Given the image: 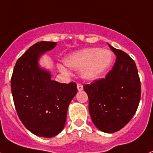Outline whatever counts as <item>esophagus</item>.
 I'll return each instance as SVG.
<instances>
[{
	"label": "esophagus",
	"mask_w": 153,
	"mask_h": 153,
	"mask_svg": "<svg viewBox=\"0 0 153 153\" xmlns=\"http://www.w3.org/2000/svg\"><path fill=\"white\" fill-rule=\"evenodd\" d=\"M77 89L79 90V91H82V90L83 89V85H82V84L77 83Z\"/></svg>",
	"instance_id": "esophagus-1"
}]
</instances>
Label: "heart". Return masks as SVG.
<instances>
[{"label": "heart", "mask_w": 153, "mask_h": 153, "mask_svg": "<svg viewBox=\"0 0 153 153\" xmlns=\"http://www.w3.org/2000/svg\"><path fill=\"white\" fill-rule=\"evenodd\" d=\"M112 52L107 49L88 48L68 56L65 60L67 66L72 68H81V74L86 79H94L110 68L113 62ZM62 72L68 73L66 68L60 65Z\"/></svg>", "instance_id": "1"}]
</instances>
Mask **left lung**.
I'll list each match as a JSON object with an SVG mask.
<instances>
[{"mask_svg": "<svg viewBox=\"0 0 153 153\" xmlns=\"http://www.w3.org/2000/svg\"><path fill=\"white\" fill-rule=\"evenodd\" d=\"M116 56L113 69L105 78L85 84L88 110L94 126L113 133L128 123L137 110L141 85L134 61L123 51L109 45Z\"/></svg>", "mask_w": 153, "mask_h": 153, "instance_id": "8db88e82", "label": "left lung"}]
</instances>
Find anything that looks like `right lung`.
<instances>
[{"label":"right lung","mask_w":153,"mask_h":153,"mask_svg":"<svg viewBox=\"0 0 153 153\" xmlns=\"http://www.w3.org/2000/svg\"><path fill=\"white\" fill-rule=\"evenodd\" d=\"M56 46L41 41L30 46L17 60L11 77V90L19 118L35 135L52 137L65 127L68 106L77 92L76 82L60 83L40 69L37 60Z\"/></svg>","instance_id":"add662e5"}]
</instances>
